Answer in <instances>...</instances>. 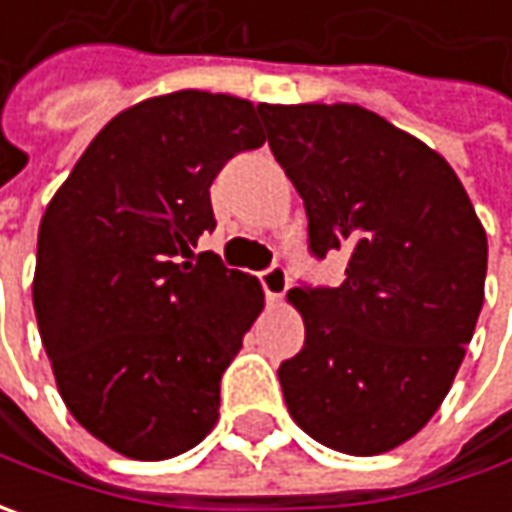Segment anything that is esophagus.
<instances>
[{
  "instance_id": "esophagus-1",
  "label": "esophagus",
  "mask_w": 512,
  "mask_h": 512,
  "mask_svg": "<svg viewBox=\"0 0 512 512\" xmlns=\"http://www.w3.org/2000/svg\"><path fill=\"white\" fill-rule=\"evenodd\" d=\"M259 282L265 287L267 299H273V302H279L282 296H285V290L290 287V279H287V270L282 265H273L267 267L259 273Z\"/></svg>"
}]
</instances>
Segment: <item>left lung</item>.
<instances>
[{"label": "left lung", "mask_w": 512, "mask_h": 512, "mask_svg": "<svg viewBox=\"0 0 512 512\" xmlns=\"http://www.w3.org/2000/svg\"><path fill=\"white\" fill-rule=\"evenodd\" d=\"M339 287H293L305 347L279 367L293 422L350 456L413 439L444 402L484 305L487 236L453 168L359 105H259Z\"/></svg>", "instance_id": "left-lung-1"}]
</instances>
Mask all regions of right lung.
<instances>
[{
    "instance_id": "right-lung-1",
    "label": "right lung",
    "mask_w": 512,
    "mask_h": 512,
    "mask_svg": "<svg viewBox=\"0 0 512 512\" xmlns=\"http://www.w3.org/2000/svg\"><path fill=\"white\" fill-rule=\"evenodd\" d=\"M253 102L176 90L113 116L39 225L33 310L59 396L110 450L162 462L205 439L265 307L256 276L193 247L210 185L265 145Z\"/></svg>"
}]
</instances>
